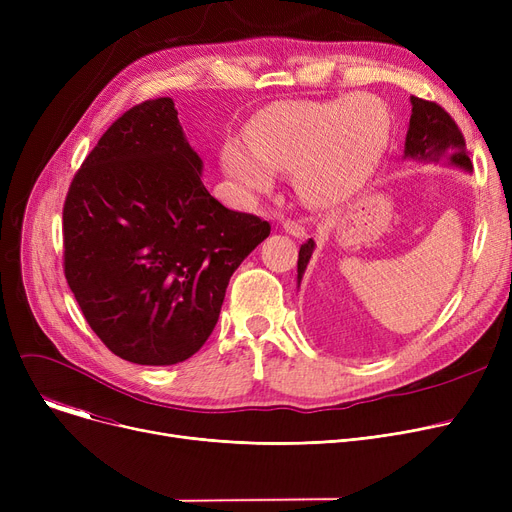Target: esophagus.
<instances>
[{
	"label": "esophagus",
	"mask_w": 512,
	"mask_h": 512,
	"mask_svg": "<svg viewBox=\"0 0 512 512\" xmlns=\"http://www.w3.org/2000/svg\"><path fill=\"white\" fill-rule=\"evenodd\" d=\"M282 228H284V232H288L294 238H303L307 234L305 226H301L297 222H290V220H282Z\"/></svg>",
	"instance_id": "esophagus-1"
}]
</instances>
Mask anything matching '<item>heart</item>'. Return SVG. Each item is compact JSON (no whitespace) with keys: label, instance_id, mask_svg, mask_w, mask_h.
Returning <instances> with one entry per match:
<instances>
[{"label":"heart","instance_id":"heart-1","mask_svg":"<svg viewBox=\"0 0 512 512\" xmlns=\"http://www.w3.org/2000/svg\"><path fill=\"white\" fill-rule=\"evenodd\" d=\"M392 118L371 93L278 101L222 147V168L245 199L270 193L276 172H292L305 203L332 209L369 182L388 149Z\"/></svg>","mask_w":512,"mask_h":512}]
</instances>
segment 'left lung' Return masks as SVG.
I'll return each instance as SVG.
<instances>
[{"mask_svg": "<svg viewBox=\"0 0 512 512\" xmlns=\"http://www.w3.org/2000/svg\"><path fill=\"white\" fill-rule=\"evenodd\" d=\"M411 120L405 139V159L421 161V164H444L467 174L473 172V164L467 155L465 139L454 120L438 103L411 97ZM315 242L309 238L299 251L297 284L301 286L303 274L313 257Z\"/></svg>", "mask_w": 512, "mask_h": 512, "instance_id": "obj_1", "label": "left lung"}]
</instances>
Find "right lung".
Returning <instances> with one entry per match:
<instances>
[{
  "mask_svg": "<svg viewBox=\"0 0 512 512\" xmlns=\"http://www.w3.org/2000/svg\"><path fill=\"white\" fill-rule=\"evenodd\" d=\"M170 97L118 118L74 176L64 272L87 324L137 365L193 357L218 324L230 276L270 236L203 180Z\"/></svg>",
  "mask_w": 512,
  "mask_h": 512,
  "instance_id": "obj_1",
  "label": "right lung"
}]
</instances>
